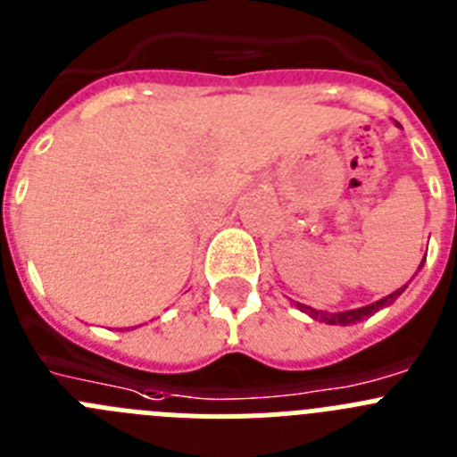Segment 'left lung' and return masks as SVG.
<instances>
[{
  "instance_id": "obj_1",
  "label": "left lung",
  "mask_w": 457,
  "mask_h": 457,
  "mask_svg": "<svg viewBox=\"0 0 457 457\" xmlns=\"http://www.w3.org/2000/svg\"><path fill=\"white\" fill-rule=\"evenodd\" d=\"M421 265H424V261H421ZM420 265V267H421ZM405 290L403 287H399L396 292H392V295H387L385 299L376 301V303L371 305H365V308H358V311H345V312H321V311H315V308H311V305H299L301 311L308 312V315L312 317V320H320V321H326V324H340V326H346V324H355V321L365 320V317H371L376 311H380V308H385V305H390L392 301L396 299V296L401 295V292Z\"/></svg>"
}]
</instances>
